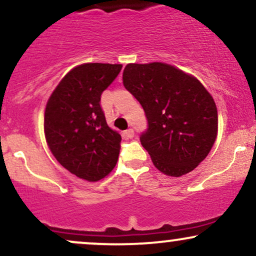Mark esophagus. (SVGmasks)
I'll return each instance as SVG.
<instances>
[{
    "mask_svg": "<svg viewBox=\"0 0 256 256\" xmlns=\"http://www.w3.org/2000/svg\"><path fill=\"white\" fill-rule=\"evenodd\" d=\"M125 136L128 138H134V128H128V130L125 131Z\"/></svg>",
    "mask_w": 256,
    "mask_h": 256,
    "instance_id": "obj_1",
    "label": "esophagus"
}]
</instances>
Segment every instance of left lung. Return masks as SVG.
Returning a JSON list of instances; mask_svg holds the SVG:
<instances>
[{
  "instance_id": "obj_1",
  "label": "left lung",
  "mask_w": 256,
  "mask_h": 256,
  "mask_svg": "<svg viewBox=\"0 0 256 256\" xmlns=\"http://www.w3.org/2000/svg\"><path fill=\"white\" fill-rule=\"evenodd\" d=\"M122 83L143 107L148 128L140 143L154 166L169 176H181L210 152L217 137L214 98L192 75L154 62L128 64Z\"/></svg>"
}]
</instances>
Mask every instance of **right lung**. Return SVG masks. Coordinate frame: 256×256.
Instances as JSON below:
<instances>
[{"instance_id": "add662e5", "label": "right lung", "mask_w": 256, "mask_h": 256, "mask_svg": "<svg viewBox=\"0 0 256 256\" xmlns=\"http://www.w3.org/2000/svg\"><path fill=\"white\" fill-rule=\"evenodd\" d=\"M122 64L86 63L62 78L46 104L44 131L58 162L80 178L98 181L116 167L122 137L107 125L101 94Z\"/></svg>"}]
</instances>
